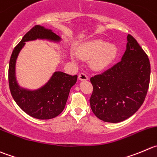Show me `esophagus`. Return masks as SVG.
Masks as SVG:
<instances>
[{"instance_id": "1", "label": "esophagus", "mask_w": 157, "mask_h": 157, "mask_svg": "<svg viewBox=\"0 0 157 157\" xmlns=\"http://www.w3.org/2000/svg\"><path fill=\"white\" fill-rule=\"evenodd\" d=\"M78 78H79V80H81V81H86V80L89 79L87 75L85 74V73H80V74L78 75Z\"/></svg>"}]
</instances>
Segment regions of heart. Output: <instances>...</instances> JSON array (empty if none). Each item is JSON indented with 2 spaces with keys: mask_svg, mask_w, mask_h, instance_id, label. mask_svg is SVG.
Wrapping results in <instances>:
<instances>
[{
  "mask_svg": "<svg viewBox=\"0 0 157 157\" xmlns=\"http://www.w3.org/2000/svg\"><path fill=\"white\" fill-rule=\"evenodd\" d=\"M117 55V48L102 39H95L85 43L78 49V55L84 60L91 59L93 69L102 70L109 66Z\"/></svg>",
  "mask_w": 157,
  "mask_h": 157,
  "instance_id": "obj_1",
  "label": "heart"
}]
</instances>
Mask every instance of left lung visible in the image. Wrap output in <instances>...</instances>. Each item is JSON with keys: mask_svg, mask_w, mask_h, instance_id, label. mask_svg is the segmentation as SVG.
I'll list each match as a JSON object with an SVG mask.
<instances>
[{"mask_svg": "<svg viewBox=\"0 0 157 157\" xmlns=\"http://www.w3.org/2000/svg\"><path fill=\"white\" fill-rule=\"evenodd\" d=\"M150 79L148 56L136 40L128 35L126 50L120 62L90 78L93 86L89 99L92 112L104 122L126 120L143 105Z\"/></svg>", "mask_w": 157, "mask_h": 157, "instance_id": "8db88e82", "label": "left lung"}]
</instances>
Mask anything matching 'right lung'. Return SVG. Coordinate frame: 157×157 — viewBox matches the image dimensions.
<instances>
[{"mask_svg": "<svg viewBox=\"0 0 157 157\" xmlns=\"http://www.w3.org/2000/svg\"><path fill=\"white\" fill-rule=\"evenodd\" d=\"M45 39L59 42L62 38L51 29L36 25L23 37L13 50L9 62L8 82L13 98L19 107L30 116L38 119H50L64 110L71 88L77 82V75L55 71L47 83L35 90L21 87L16 79L15 65L17 56L25 42Z\"/></svg>", "mask_w": 157, "mask_h": 157, "instance_id": "add662e5", "label": "right lung"}]
</instances>
